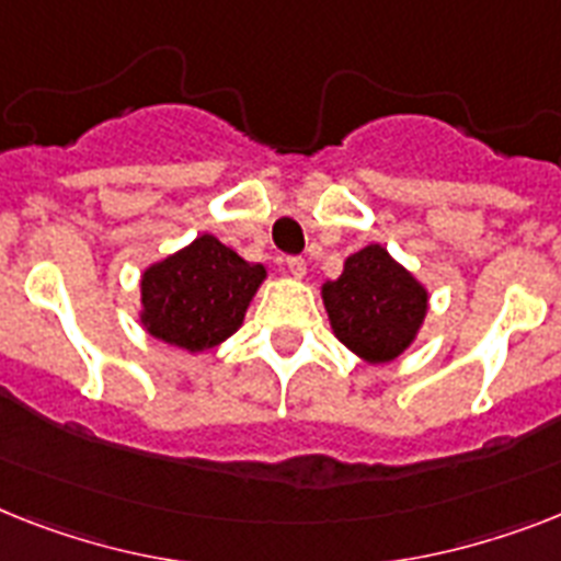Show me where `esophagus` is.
Returning <instances> with one entry per match:
<instances>
[{"instance_id": "esophagus-1", "label": "esophagus", "mask_w": 561, "mask_h": 561, "mask_svg": "<svg viewBox=\"0 0 561 561\" xmlns=\"http://www.w3.org/2000/svg\"><path fill=\"white\" fill-rule=\"evenodd\" d=\"M286 275L300 280V277L307 275V261L304 257H286Z\"/></svg>"}]
</instances>
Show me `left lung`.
I'll return each instance as SVG.
<instances>
[{"label": "left lung", "mask_w": 561, "mask_h": 561, "mask_svg": "<svg viewBox=\"0 0 561 561\" xmlns=\"http://www.w3.org/2000/svg\"><path fill=\"white\" fill-rule=\"evenodd\" d=\"M335 337L367 364H390L415 344L430 312V291L381 243L344 261V272L321 286Z\"/></svg>", "instance_id": "1"}]
</instances>
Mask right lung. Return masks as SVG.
<instances>
[{
  "label": "right lung",
  "instance_id": "right-lung-1",
  "mask_svg": "<svg viewBox=\"0 0 561 561\" xmlns=\"http://www.w3.org/2000/svg\"><path fill=\"white\" fill-rule=\"evenodd\" d=\"M263 280V263L243 261L234 249L203 231L188 247L142 270V330L174 350L206 353L243 327Z\"/></svg>",
  "mask_w": 561,
  "mask_h": 561
}]
</instances>
